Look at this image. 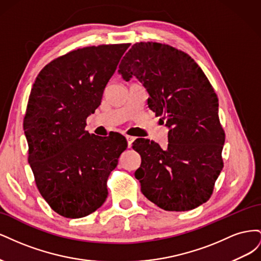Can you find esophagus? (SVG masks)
Returning a JSON list of instances; mask_svg holds the SVG:
<instances>
[{"mask_svg": "<svg viewBox=\"0 0 261 261\" xmlns=\"http://www.w3.org/2000/svg\"><path fill=\"white\" fill-rule=\"evenodd\" d=\"M126 139H127L128 148H130V147H132V144H133V141L135 140V137H133V136H126Z\"/></svg>", "mask_w": 261, "mask_h": 261, "instance_id": "esophagus-1", "label": "esophagus"}]
</instances>
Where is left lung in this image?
<instances>
[{"label":"left lung","instance_id":"8db88e82","mask_svg":"<svg viewBox=\"0 0 261 261\" xmlns=\"http://www.w3.org/2000/svg\"><path fill=\"white\" fill-rule=\"evenodd\" d=\"M118 73L149 93L148 107L169 128L168 148L136 139L141 156L135 172L141 193L167 211H188L206 202L223 169L225 134L219 100L207 76L185 52L158 42L135 43Z\"/></svg>","mask_w":261,"mask_h":261}]
</instances>
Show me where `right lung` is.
<instances>
[{
	"mask_svg": "<svg viewBox=\"0 0 261 261\" xmlns=\"http://www.w3.org/2000/svg\"><path fill=\"white\" fill-rule=\"evenodd\" d=\"M129 45L70 51L46 64L31 88L23 118L28 162L41 196L64 218L86 217L103 204L108 177L127 147L120 134L99 137L85 127Z\"/></svg>",
	"mask_w": 261,
	"mask_h": 261,
	"instance_id": "1",
	"label": "right lung"
}]
</instances>
